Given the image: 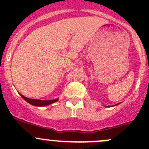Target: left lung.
Returning a JSON list of instances; mask_svg holds the SVG:
<instances>
[{
	"label": "left lung",
	"instance_id": "left-lung-1",
	"mask_svg": "<svg viewBox=\"0 0 149 149\" xmlns=\"http://www.w3.org/2000/svg\"><path fill=\"white\" fill-rule=\"evenodd\" d=\"M118 104H119V103L117 104H115V105H114V106H116V105H118ZM107 107H110V106H107ZM111 107H112V106H111Z\"/></svg>",
	"mask_w": 149,
	"mask_h": 149
}]
</instances>
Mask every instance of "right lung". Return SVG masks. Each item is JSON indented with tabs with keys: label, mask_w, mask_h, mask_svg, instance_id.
I'll return each mask as SVG.
<instances>
[{
	"label": "right lung",
	"mask_w": 149,
	"mask_h": 149,
	"mask_svg": "<svg viewBox=\"0 0 149 149\" xmlns=\"http://www.w3.org/2000/svg\"><path fill=\"white\" fill-rule=\"evenodd\" d=\"M20 95L22 96V98H23L25 101L27 102L28 103L31 104V105H34V106H37V107L47 106V105L51 104L55 102H57L58 100V98L55 99V100H36V99L27 98V97H24V96H23L21 94Z\"/></svg>",
	"instance_id": "right-lung-1"
}]
</instances>
